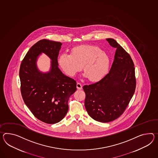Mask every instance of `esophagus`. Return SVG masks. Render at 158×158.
I'll list each match as a JSON object with an SVG mask.
<instances>
[{"mask_svg": "<svg viewBox=\"0 0 158 158\" xmlns=\"http://www.w3.org/2000/svg\"><path fill=\"white\" fill-rule=\"evenodd\" d=\"M77 87L78 89H82V85L81 84V83L77 82Z\"/></svg>", "mask_w": 158, "mask_h": 158, "instance_id": "1", "label": "esophagus"}]
</instances>
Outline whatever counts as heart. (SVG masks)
Listing matches in <instances>:
<instances>
[{
    "mask_svg": "<svg viewBox=\"0 0 158 158\" xmlns=\"http://www.w3.org/2000/svg\"><path fill=\"white\" fill-rule=\"evenodd\" d=\"M58 64L69 77H74L82 69L84 76L89 81L96 82L107 73L110 60L106 52L95 45L74 47L70 54H62L58 58Z\"/></svg>",
    "mask_w": 158,
    "mask_h": 158,
    "instance_id": "b5f03b06",
    "label": "heart"
}]
</instances>
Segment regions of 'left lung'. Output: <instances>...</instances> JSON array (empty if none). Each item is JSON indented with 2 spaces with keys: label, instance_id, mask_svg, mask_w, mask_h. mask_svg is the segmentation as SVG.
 I'll return each mask as SVG.
<instances>
[{
  "label": "left lung",
  "instance_id": "obj_1",
  "mask_svg": "<svg viewBox=\"0 0 158 158\" xmlns=\"http://www.w3.org/2000/svg\"><path fill=\"white\" fill-rule=\"evenodd\" d=\"M106 40L116 48L111 68L102 80L83 87L85 107L89 115L103 123L113 121L122 115L136 88L135 67L130 55L115 40Z\"/></svg>",
  "mask_w": 158,
  "mask_h": 158
}]
</instances>
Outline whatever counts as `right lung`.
I'll use <instances>...</instances> for the list:
<instances>
[{
	"label": "right lung",
	"instance_id": "right-lung-1",
	"mask_svg": "<svg viewBox=\"0 0 158 158\" xmlns=\"http://www.w3.org/2000/svg\"><path fill=\"white\" fill-rule=\"evenodd\" d=\"M62 44L47 39L38 41L27 52L19 69L20 91L23 100L32 114L43 122L58 123L69 110V96L77 90V82L62 73L58 57ZM43 52L52 59L51 71L40 72L36 59Z\"/></svg>",
	"mask_w": 158,
	"mask_h": 158
}]
</instances>
